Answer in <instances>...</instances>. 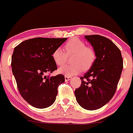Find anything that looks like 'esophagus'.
<instances>
[{
  "mask_svg": "<svg viewBox=\"0 0 133 133\" xmlns=\"http://www.w3.org/2000/svg\"><path fill=\"white\" fill-rule=\"evenodd\" d=\"M71 78H72V77L70 76H65V81H70L71 79Z\"/></svg>",
  "mask_w": 133,
  "mask_h": 133,
  "instance_id": "esophagus-1",
  "label": "esophagus"
}]
</instances>
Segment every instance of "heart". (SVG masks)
Masks as SVG:
<instances>
[{
    "label": "heart",
    "instance_id": "heart-1",
    "mask_svg": "<svg viewBox=\"0 0 133 133\" xmlns=\"http://www.w3.org/2000/svg\"><path fill=\"white\" fill-rule=\"evenodd\" d=\"M65 50L57 48L52 53V59L57 66H62L66 62L67 56L74 54L72 57V65L61 66L59 68L60 74L66 76L79 74L82 70L87 71L91 68L96 59V54L94 49L79 38L70 39L65 45Z\"/></svg>",
    "mask_w": 133,
    "mask_h": 133
}]
</instances>
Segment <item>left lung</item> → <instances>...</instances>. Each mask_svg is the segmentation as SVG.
<instances>
[{"label":"left lung","mask_w":133,"mask_h":133,"mask_svg":"<svg viewBox=\"0 0 133 133\" xmlns=\"http://www.w3.org/2000/svg\"><path fill=\"white\" fill-rule=\"evenodd\" d=\"M84 38L94 47L96 59L80 77L82 83L75 90V96L82 108L91 111L106 104L115 94L122 72L123 59L120 49L106 37L95 35Z\"/></svg>","instance_id":"obj_1"}]
</instances>
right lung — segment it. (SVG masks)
Returning a JSON list of instances; mask_svg holds the SVG:
<instances>
[{
    "label": "right lung",
    "instance_id": "right-lung-1",
    "mask_svg": "<svg viewBox=\"0 0 133 133\" xmlns=\"http://www.w3.org/2000/svg\"><path fill=\"white\" fill-rule=\"evenodd\" d=\"M66 39L38 37L24 41L14 49L13 74L20 95L33 107L43 109L51 106L56 98L57 88L65 82L62 74H45L57 70L52 55Z\"/></svg>",
    "mask_w": 133,
    "mask_h": 133
}]
</instances>
